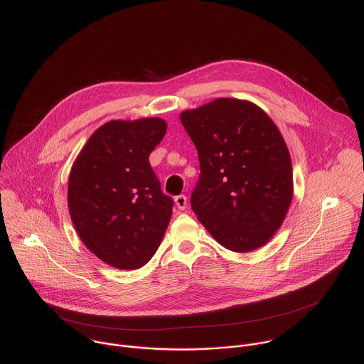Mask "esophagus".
Instances as JSON below:
<instances>
[{"label": "esophagus", "instance_id": "34e87169", "mask_svg": "<svg viewBox=\"0 0 364 364\" xmlns=\"http://www.w3.org/2000/svg\"><path fill=\"white\" fill-rule=\"evenodd\" d=\"M175 206L179 208V210H185L188 206V199L185 195H179L175 198Z\"/></svg>", "mask_w": 364, "mask_h": 364}]
</instances>
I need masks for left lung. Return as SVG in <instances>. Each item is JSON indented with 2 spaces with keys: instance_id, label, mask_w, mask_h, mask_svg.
I'll return each instance as SVG.
<instances>
[{
  "instance_id": "left-lung-1",
  "label": "left lung",
  "mask_w": 364,
  "mask_h": 364,
  "mask_svg": "<svg viewBox=\"0 0 364 364\" xmlns=\"http://www.w3.org/2000/svg\"><path fill=\"white\" fill-rule=\"evenodd\" d=\"M200 162L191 205L210 235L234 252L267 244L293 199L284 139L258 105L218 98L181 113Z\"/></svg>"
}]
</instances>
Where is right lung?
<instances>
[{
  "instance_id": "right-lung-1",
  "label": "right lung",
  "mask_w": 364,
  "mask_h": 364,
  "mask_svg": "<svg viewBox=\"0 0 364 364\" xmlns=\"http://www.w3.org/2000/svg\"><path fill=\"white\" fill-rule=\"evenodd\" d=\"M165 132L159 117L110 120L71 166L67 202L75 231L112 267H143L169 224L173 200L162 193L149 161Z\"/></svg>"
}]
</instances>
